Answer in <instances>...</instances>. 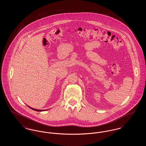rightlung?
Listing matches in <instances>:
<instances>
[{
  "mask_svg": "<svg viewBox=\"0 0 146 146\" xmlns=\"http://www.w3.org/2000/svg\"><path fill=\"white\" fill-rule=\"evenodd\" d=\"M28 107H29L31 109H32V110H35V111H44L43 110H36V109H34V108H31V107H29L28 106Z\"/></svg>",
  "mask_w": 146,
  "mask_h": 146,
  "instance_id": "1",
  "label": "right lung"
}]
</instances>
